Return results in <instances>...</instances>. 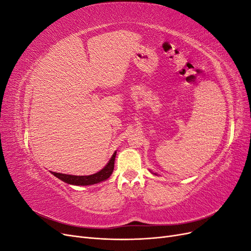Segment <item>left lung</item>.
I'll return each mask as SVG.
<instances>
[{
	"label": "left lung",
	"mask_w": 251,
	"mask_h": 251,
	"mask_svg": "<svg viewBox=\"0 0 251 251\" xmlns=\"http://www.w3.org/2000/svg\"><path fill=\"white\" fill-rule=\"evenodd\" d=\"M153 174H154V175H157V174H155V173H153Z\"/></svg>",
	"instance_id": "left-lung-1"
}]
</instances>
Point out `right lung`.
<instances>
[{"instance_id": "obj_1", "label": "right lung", "mask_w": 251, "mask_h": 251, "mask_svg": "<svg viewBox=\"0 0 251 251\" xmlns=\"http://www.w3.org/2000/svg\"><path fill=\"white\" fill-rule=\"evenodd\" d=\"M115 157H116V151L113 154L111 157L110 161L107 163V165L104 168L97 172L96 174L93 175H89V176H74V175H67V174H62V173H54L51 172V174L54 175L56 178L59 180H62L68 184H72V185H92L100 183V182L105 181L107 180L114 171V162H115Z\"/></svg>"}]
</instances>
